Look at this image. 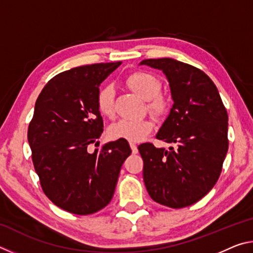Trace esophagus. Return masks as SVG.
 <instances>
[{
  "mask_svg": "<svg viewBox=\"0 0 253 253\" xmlns=\"http://www.w3.org/2000/svg\"><path fill=\"white\" fill-rule=\"evenodd\" d=\"M130 148H131V152H132V154H136L137 152H138V149H137V146H136V144H135V143L130 142Z\"/></svg>",
  "mask_w": 253,
  "mask_h": 253,
  "instance_id": "obj_1",
  "label": "esophagus"
}]
</instances>
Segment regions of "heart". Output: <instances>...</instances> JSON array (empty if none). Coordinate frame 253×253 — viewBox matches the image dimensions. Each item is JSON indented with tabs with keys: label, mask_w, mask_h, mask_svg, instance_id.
I'll return each instance as SVG.
<instances>
[{
	"label": "heart",
	"mask_w": 253,
	"mask_h": 253,
	"mask_svg": "<svg viewBox=\"0 0 253 253\" xmlns=\"http://www.w3.org/2000/svg\"><path fill=\"white\" fill-rule=\"evenodd\" d=\"M126 84L132 91L146 99L147 108L156 116H163L169 111V100L160 93L162 84L155 76L146 71H135L127 76ZM97 107L101 115L113 118L115 115V91L110 85L101 88L97 95ZM154 129L151 118L122 119L109 127L111 138L139 142Z\"/></svg>",
	"instance_id": "1"
}]
</instances>
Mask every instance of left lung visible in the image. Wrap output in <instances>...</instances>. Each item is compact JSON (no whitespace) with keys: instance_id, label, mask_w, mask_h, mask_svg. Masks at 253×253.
<instances>
[{"instance_id":"1","label":"left lung","mask_w":253,"mask_h":253,"mask_svg":"<svg viewBox=\"0 0 253 253\" xmlns=\"http://www.w3.org/2000/svg\"><path fill=\"white\" fill-rule=\"evenodd\" d=\"M140 65L162 70L174 104L156 138L176 147L138 146L145 186L155 202L185 208L207 195L221 174L228 153V113L213 81L202 70L170 58Z\"/></svg>"}]
</instances>
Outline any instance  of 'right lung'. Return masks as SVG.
Masks as SVG:
<instances>
[{
	"mask_svg": "<svg viewBox=\"0 0 253 253\" xmlns=\"http://www.w3.org/2000/svg\"><path fill=\"white\" fill-rule=\"evenodd\" d=\"M119 62L63 71L42 89L28 129L34 169L44 194L67 212L87 215L113 199L123 163L131 154L126 139L88 152L104 130L97 107L99 85Z\"/></svg>",
	"mask_w": 253,
	"mask_h": 253,
	"instance_id": "1",
	"label": "right lung"
}]
</instances>
